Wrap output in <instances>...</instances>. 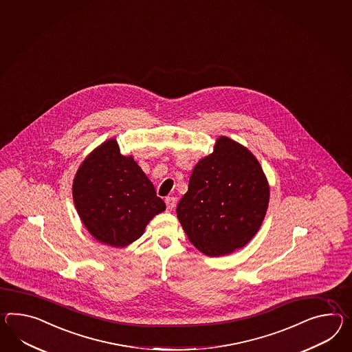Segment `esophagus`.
Wrapping results in <instances>:
<instances>
[{
  "label": "esophagus",
  "instance_id": "obj_1",
  "mask_svg": "<svg viewBox=\"0 0 352 352\" xmlns=\"http://www.w3.org/2000/svg\"><path fill=\"white\" fill-rule=\"evenodd\" d=\"M165 204H166V207H168V210H174V207L177 206V198L175 197H166L165 198Z\"/></svg>",
  "mask_w": 352,
  "mask_h": 352
}]
</instances>
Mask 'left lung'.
Returning <instances> with one entry per match:
<instances>
[{"mask_svg": "<svg viewBox=\"0 0 352 352\" xmlns=\"http://www.w3.org/2000/svg\"><path fill=\"white\" fill-rule=\"evenodd\" d=\"M270 184L257 157L226 136L202 157L189 178L177 217L189 241L208 257L243 248L266 216Z\"/></svg>", "mask_w": 352, "mask_h": 352, "instance_id": "left-lung-1", "label": "left lung"}]
</instances>
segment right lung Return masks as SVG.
I'll list each match as a JSON object with an SVG mask.
<instances>
[{
  "label": "right lung",
  "mask_w": 352,
  "mask_h": 352,
  "mask_svg": "<svg viewBox=\"0 0 352 352\" xmlns=\"http://www.w3.org/2000/svg\"><path fill=\"white\" fill-rule=\"evenodd\" d=\"M72 197L87 232L114 248L138 240L166 208L135 159L120 154L116 138L86 156L74 178Z\"/></svg>",
  "instance_id": "obj_1"
}]
</instances>
